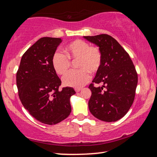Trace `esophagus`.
<instances>
[{
	"label": "esophagus",
	"instance_id": "34e87169",
	"mask_svg": "<svg viewBox=\"0 0 157 157\" xmlns=\"http://www.w3.org/2000/svg\"><path fill=\"white\" fill-rule=\"evenodd\" d=\"M75 91H76L77 93H78V92H79V91H80L81 90H82V89H75Z\"/></svg>",
	"mask_w": 157,
	"mask_h": 157
}]
</instances>
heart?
Masks as SVG:
<instances>
[{"mask_svg": "<svg viewBox=\"0 0 157 157\" xmlns=\"http://www.w3.org/2000/svg\"><path fill=\"white\" fill-rule=\"evenodd\" d=\"M65 52L69 59H79V71H71L62 79L64 86L81 88L88 83L91 75L89 73H97L102 64V53L98 47L91 46L83 40L77 39L65 47ZM67 57V58H68ZM65 55L55 52L52 58V63L55 71L59 75H63L71 66V61Z\"/></svg>", "mask_w": 157, "mask_h": 157, "instance_id": "obj_1", "label": "heart"}]
</instances>
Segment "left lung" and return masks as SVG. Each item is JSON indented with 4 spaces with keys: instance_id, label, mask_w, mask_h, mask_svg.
Returning a JSON list of instances; mask_svg holds the SVG:
<instances>
[{
    "instance_id": "1",
    "label": "left lung",
    "mask_w": 157,
    "mask_h": 157,
    "mask_svg": "<svg viewBox=\"0 0 157 157\" xmlns=\"http://www.w3.org/2000/svg\"><path fill=\"white\" fill-rule=\"evenodd\" d=\"M83 37L102 53L101 67L92 81L102 86L90 84V112L102 121L120 120L134 102L138 84L136 69L127 52L112 36L102 34Z\"/></svg>"
}]
</instances>
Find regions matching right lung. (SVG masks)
I'll list each match as a JSON object with an SVG mask.
<instances>
[{
  "label": "right lung",
  "mask_w": 157,
  "mask_h": 157,
  "mask_svg": "<svg viewBox=\"0 0 157 157\" xmlns=\"http://www.w3.org/2000/svg\"><path fill=\"white\" fill-rule=\"evenodd\" d=\"M62 39L42 37L22 56L17 73L18 95L23 107L36 120L47 124L60 123L71 112L72 87L59 91L61 79L52 58Z\"/></svg>",
  "instance_id": "obj_1"
}]
</instances>
